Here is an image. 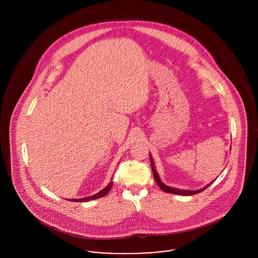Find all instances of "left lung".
Instances as JSON below:
<instances>
[{"label": "left lung", "instance_id": "1", "mask_svg": "<svg viewBox=\"0 0 258 258\" xmlns=\"http://www.w3.org/2000/svg\"><path fill=\"white\" fill-rule=\"evenodd\" d=\"M150 161H151V168H152V172H153V175H154V178H155V181L157 184L160 186L161 189H163L164 191L166 192H170V194H175V195H181V196H191V195H196V194H199L201 191H203L204 189H206L210 184L206 185L205 187L203 188H200V189H197V190H190V189H180V188H176V187H172V186H169L167 184H163V182L161 181L155 167H154V162H153V158L152 156L150 155Z\"/></svg>", "mask_w": 258, "mask_h": 258}]
</instances>
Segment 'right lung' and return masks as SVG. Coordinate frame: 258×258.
Segmentation results:
<instances>
[{
    "label": "right lung",
    "instance_id": "add662e5",
    "mask_svg": "<svg viewBox=\"0 0 258 258\" xmlns=\"http://www.w3.org/2000/svg\"><path fill=\"white\" fill-rule=\"evenodd\" d=\"M112 185H113V183H112V181H111L109 184H108L106 187H104L102 190L98 191L97 194H95V195H93V196L86 197V198H83V199H71V200L69 199V201H71V202H81V203H82V202H89V201H92V200H96V199L102 198V197L106 196V195L109 192Z\"/></svg>",
    "mask_w": 258,
    "mask_h": 258
}]
</instances>
